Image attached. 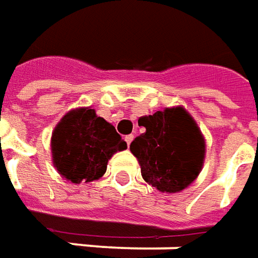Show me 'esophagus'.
Returning <instances> with one entry per match:
<instances>
[{
    "mask_svg": "<svg viewBox=\"0 0 258 258\" xmlns=\"http://www.w3.org/2000/svg\"><path fill=\"white\" fill-rule=\"evenodd\" d=\"M124 140H125V143H127V145H128V147H130V144H131V141L134 140V136H133V134H130V136H125V138H124Z\"/></svg>",
    "mask_w": 258,
    "mask_h": 258,
    "instance_id": "esophagus-1",
    "label": "esophagus"
}]
</instances>
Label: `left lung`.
<instances>
[{
  "label": "left lung",
  "mask_w": 258,
  "mask_h": 258,
  "mask_svg": "<svg viewBox=\"0 0 258 258\" xmlns=\"http://www.w3.org/2000/svg\"><path fill=\"white\" fill-rule=\"evenodd\" d=\"M145 133L130 145L145 182L161 192L175 194L190 185L205 159V140L194 118L173 107L138 120Z\"/></svg>",
  "instance_id": "obj_1"
}]
</instances>
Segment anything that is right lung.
<instances>
[{
  "instance_id": "right-lung-1",
  "label": "right lung",
  "mask_w": 258,
  "mask_h": 258,
  "mask_svg": "<svg viewBox=\"0 0 258 258\" xmlns=\"http://www.w3.org/2000/svg\"><path fill=\"white\" fill-rule=\"evenodd\" d=\"M127 143L114 125L97 117L93 108H76L63 117L52 134L53 165L73 183L101 178L107 162Z\"/></svg>"
}]
</instances>
